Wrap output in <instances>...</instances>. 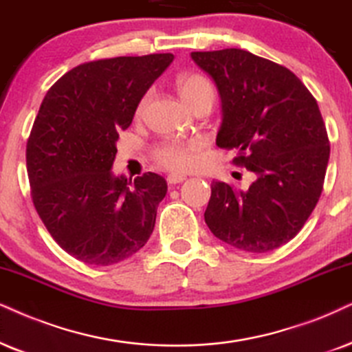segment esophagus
I'll return each instance as SVG.
<instances>
[{
  "mask_svg": "<svg viewBox=\"0 0 352 352\" xmlns=\"http://www.w3.org/2000/svg\"><path fill=\"white\" fill-rule=\"evenodd\" d=\"M182 182H185V175H179V173H170V175H167L168 185H177L182 184Z\"/></svg>",
  "mask_w": 352,
  "mask_h": 352,
  "instance_id": "34e87169",
  "label": "esophagus"
}]
</instances>
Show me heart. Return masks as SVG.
Returning <instances> with one entry per match:
<instances>
[{
	"label": "heart",
	"mask_w": 352,
	"mask_h": 352,
	"mask_svg": "<svg viewBox=\"0 0 352 352\" xmlns=\"http://www.w3.org/2000/svg\"><path fill=\"white\" fill-rule=\"evenodd\" d=\"M179 91L184 99L191 107L201 104V102L214 100V87L208 78L201 74H186L179 79ZM149 102V94H146L138 104L136 115L144 113ZM201 148L199 141H182V140H167L157 144L153 151L154 161L164 168L173 172H184L195 164V154Z\"/></svg>",
	"instance_id": "b5f03b06"
}]
</instances>
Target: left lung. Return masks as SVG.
<instances>
[{
	"label": "left lung",
	"mask_w": 352,
	"mask_h": 352,
	"mask_svg": "<svg viewBox=\"0 0 352 352\" xmlns=\"http://www.w3.org/2000/svg\"><path fill=\"white\" fill-rule=\"evenodd\" d=\"M216 82L222 123L216 144L255 175L248 190L212 182L204 211L209 230L239 250L284 245L317 206L330 141L317 100L284 66L240 48L193 52Z\"/></svg>",
	"instance_id": "obj_1"
}]
</instances>
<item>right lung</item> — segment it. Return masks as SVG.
Segmentation results:
<instances>
[{
  "instance_id": "right-lung-1",
  "label": "right lung",
  "mask_w": 352,
  "mask_h": 352,
  "mask_svg": "<svg viewBox=\"0 0 352 352\" xmlns=\"http://www.w3.org/2000/svg\"><path fill=\"white\" fill-rule=\"evenodd\" d=\"M172 60L155 53L91 61L43 97L25 151L30 195L53 240L82 263L126 260L153 234L166 179L146 172L131 184L112 166L118 131Z\"/></svg>"
}]
</instances>
